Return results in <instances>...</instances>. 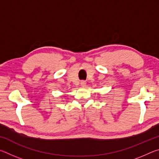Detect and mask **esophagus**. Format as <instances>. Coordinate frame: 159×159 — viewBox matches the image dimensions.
Segmentation results:
<instances>
[{
    "instance_id": "esophagus-1",
    "label": "esophagus",
    "mask_w": 159,
    "mask_h": 159,
    "mask_svg": "<svg viewBox=\"0 0 159 159\" xmlns=\"http://www.w3.org/2000/svg\"><path fill=\"white\" fill-rule=\"evenodd\" d=\"M80 85H81L82 87H85L86 82L84 81V80H83V81H80Z\"/></svg>"
}]
</instances>
